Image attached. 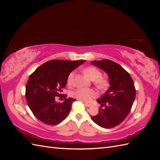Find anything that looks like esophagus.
<instances>
[{
	"mask_svg": "<svg viewBox=\"0 0 160 160\" xmlns=\"http://www.w3.org/2000/svg\"><path fill=\"white\" fill-rule=\"evenodd\" d=\"M85 105L86 106H88V107H91V104L87 103H85Z\"/></svg>",
	"mask_w": 160,
	"mask_h": 160,
	"instance_id": "esophagus-1",
	"label": "esophagus"
}]
</instances>
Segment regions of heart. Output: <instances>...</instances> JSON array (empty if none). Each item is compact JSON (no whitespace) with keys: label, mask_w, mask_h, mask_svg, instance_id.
Listing matches in <instances>:
<instances>
[{"label":"heart","mask_w":160,"mask_h":160,"mask_svg":"<svg viewBox=\"0 0 160 160\" xmlns=\"http://www.w3.org/2000/svg\"><path fill=\"white\" fill-rule=\"evenodd\" d=\"M85 74L88 76L91 80L94 81V84L99 89H105L108 86V81L103 77H101L102 73L94 67H88L84 69ZM74 72H71L67 77V83L69 85H71L73 82ZM72 96L77 99L89 102L92 99L97 96L98 93L95 90L93 89L79 88L75 90L72 93Z\"/></svg>","instance_id":"1"}]
</instances>
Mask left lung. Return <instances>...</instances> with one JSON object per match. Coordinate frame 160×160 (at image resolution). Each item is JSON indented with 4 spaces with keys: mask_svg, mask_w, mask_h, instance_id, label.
<instances>
[{
    "mask_svg": "<svg viewBox=\"0 0 160 160\" xmlns=\"http://www.w3.org/2000/svg\"><path fill=\"white\" fill-rule=\"evenodd\" d=\"M92 64L108 72L110 87L97 100L104 108L91 117L93 122L103 128H112L119 125L129 113L135 98L133 81L129 72L118 63L109 59L92 61Z\"/></svg>",
    "mask_w": 160,
    "mask_h": 160,
    "instance_id": "1",
    "label": "left lung"
}]
</instances>
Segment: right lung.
Instances as JSON below:
<instances>
[{
	"mask_svg": "<svg viewBox=\"0 0 160 160\" xmlns=\"http://www.w3.org/2000/svg\"><path fill=\"white\" fill-rule=\"evenodd\" d=\"M84 60L55 59L43 63L30 75L25 96L28 107L35 117L47 125H55L69 115L75 99L64 95L65 101L56 102L67 84L70 72L84 63Z\"/></svg>",
	"mask_w": 160,
	"mask_h": 160,
	"instance_id": "right-lung-1",
	"label": "right lung"
}]
</instances>
